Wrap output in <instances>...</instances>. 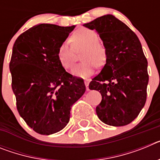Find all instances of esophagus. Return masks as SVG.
Segmentation results:
<instances>
[{"label":"esophagus","instance_id":"1","mask_svg":"<svg viewBox=\"0 0 160 160\" xmlns=\"http://www.w3.org/2000/svg\"><path fill=\"white\" fill-rule=\"evenodd\" d=\"M90 79H85V85H86V87H87V90H89V83H90Z\"/></svg>","mask_w":160,"mask_h":160}]
</instances>
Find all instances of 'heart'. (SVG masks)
<instances>
[{
	"mask_svg": "<svg viewBox=\"0 0 160 160\" xmlns=\"http://www.w3.org/2000/svg\"><path fill=\"white\" fill-rule=\"evenodd\" d=\"M71 42H64L58 48V57L61 65L65 69H70L75 62V50L84 49L81 59L83 61L72 70L73 75L79 78H87L94 73L96 66H102L107 60V50L102 44L99 43L98 35L94 30L81 29L71 36Z\"/></svg>",
	"mask_w": 160,
	"mask_h": 160,
	"instance_id": "heart-1",
	"label": "heart"
}]
</instances>
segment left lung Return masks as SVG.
I'll use <instances>...</instances> for the list:
<instances>
[{
	"label": "left lung",
	"mask_w": 160,
	"mask_h": 160,
	"mask_svg": "<svg viewBox=\"0 0 160 160\" xmlns=\"http://www.w3.org/2000/svg\"><path fill=\"white\" fill-rule=\"evenodd\" d=\"M83 25L95 29L107 50L106 65L89 85L90 90L102 94L96 107L98 117L107 125H128L147 99L148 61L140 42L128 25L111 14Z\"/></svg>",
	"instance_id": "1"
}]
</instances>
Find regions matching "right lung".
<instances>
[{
	"label": "right lung",
	"mask_w": 160,
	"mask_h": 160,
	"mask_svg": "<svg viewBox=\"0 0 160 160\" xmlns=\"http://www.w3.org/2000/svg\"><path fill=\"white\" fill-rule=\"evenodd\" d=\"M75 25L40 24L17 38L9 70L17 108L29 128L41 135L67 125L73 104L86 91L82 78L66 71L58 57L59 46Z\"/></svg>",
	"instance_id": "obj_1"
}]
</instances>
